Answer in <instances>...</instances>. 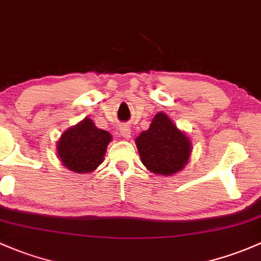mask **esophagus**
Returning a JSON list of instances; mask_svg holds the SVG:
<instances>
[{"instance_id":"1","label":"esophagus","mask_w":261,"mask_h":261,"mask_svg":"<svg viewBox=\"0 0 261 261\" xmlns=\"http://www.w3.org/2000/svg\"><path fill=\"white\" fill-rule=\"evenodd\" d=\"M120 134H121V136L125 140H128L131 138V130H130V127H128V126H126V125H122V126H120Z\"/></svg>"}]
</instances>
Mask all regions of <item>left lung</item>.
Returning <instances> with one entry per match:
<instances>
[{
  "mask_svg": "<svg viewBox=\"0 0 261 261\" xmlns=\"http://www.w3.org/2000/svg\"><path fill=\"white\" fill-rule=\"evenodd\" d=\"M135 144L141 163L160 176H172L181 171L193 151L190 138L163 111L153 116L150 127L140 134Z\"/></svg>",
  "mask_w": 261,
  "mask_h": 261,
  "instance_id": "left-lung-1",
  "label": "left lung"
}]
</instances>
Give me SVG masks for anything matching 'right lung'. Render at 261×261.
<instances>
[{
    "label": "right lung",
    "instance_id": "right-lung-1",
    "mask_svg": "<svg viewBox=\"0 0 261 261\" xmlns=\"http://www.w3.org/2000/svg\"><path fill=\"white\" fill-rule=\"evenodd\" d=\"M112 136L89 117L65 130L57 141V156L66 169L76 174H90L102 164Z\"/></svg>",
    "mask_w": 261,
    "mask_h": 261
}]
</instances>
